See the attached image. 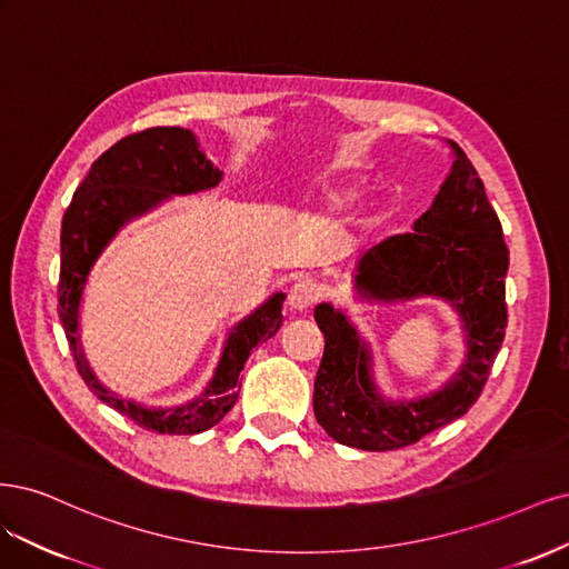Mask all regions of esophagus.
<instances>
[{
	"instance_id": "esophagus-1",
	"label": "esophagus",
	"mask_w": 569,
	"mask_h": 569,
	"mask_svg": "<svg viewBox=\"0 0 569 569\" xmlns=\"http://www.w3.org/2000/svg\"><path fill=\"white\" fill-rule=\"evenodd\" d=\"M321 296V286L311 279H302L288 292V307L290 311H307Z\"/></svg>"
}]
</instances>
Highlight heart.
Returning <instances> with one entry per match:
<instances>
[{
  "label": "heart",
  "instance_id": "b5f03b06",
  "mask_svg": "<svg viewBox=\"0 0 569 569\" xmlns=\"http://www.w3.org/2000/svg\"><path fill=\"white\" fill-rule=\"evenodd\" d=\"M331 198H333V200H338V203H342V200L352 198V193H347V191H336V193H331Z\"/></svg>",
  "mask_w": 569,
  "mask_h": 569
}]
</instances>
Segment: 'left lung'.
Returning <instances> with one entry per match:
<instances>
[{
  "instance_id": "8db88e82",
  "label": "left lung",
  "mask_w": 569,
  "mask_h": 569,
  "mask_svg": "<svg viewBox=\"0 0 569 569\" xmlns=\"http://www.w3.org/2000/svg\"><path fill=\"white\" fill-rule=\"evenodd\" d=\"M432 208L373 246L357 264L361 298L399 302L442 298L463 321L466 361L458 373L428 397L388 401L376 390L369 345L340 309L321 302L315 319L326 347L315 380V416L336 442L363 451H392L461 418L482 395L491 363L506 336L508 248L482 179L461 146Z\"/></svg>"
}]
</instances>
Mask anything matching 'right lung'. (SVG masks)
Segmentation results:
<instances>
[{
  "mask_svg": "<svg viewBox=\"0 0 569 569\" xmlns=\"http://www.w3.org/2000/svg\"><path fill=\"white\" fill-rule=\"evenodd\" d=\"M222 170L198 149L196 134L184 127H151L113 143L91 162L61 224L59 319L76 359L78 373L103 405L132 418L143 430L158 435H196L222 420L238 399L243 366L252 347L267 342L283 323V292L271 296L241 323L231 328L212 380L200 397L172 409H146L106 390L91 373L78 336L80 300L91 267L103 248L130 219L153 210L170 196L198 193L219 184Z\"/></svg>",
  "mask_w": 569,
  "mask_h": 569,
  "instance_id": "add662e5",
  "label": "right lung"
}]
</instances>
